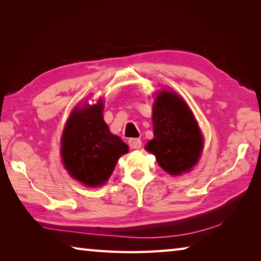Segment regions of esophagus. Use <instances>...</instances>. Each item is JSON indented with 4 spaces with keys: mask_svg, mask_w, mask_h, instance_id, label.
<instances>
[{
    "mask_svg": "<svg viewBox=\"0 0 261 261\" xmlns=\"http://www.w3.org/2000/svg\"><path fill=\"white\" fill-rule=\"evenodd\" d=\"M129 145L131 148L138 149L141 146V140L139 138H131V139H129Z\"/></svg>",
    "mask_w": 261,
    "mask_h": 261,
    "instance_id": "esophagus-1",
    "label": "esophagus"
}]
</instances>
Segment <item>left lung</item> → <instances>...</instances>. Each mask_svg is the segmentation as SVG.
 <instances>
[{
	"label": "left lung",
	"mask_w": 261,
	"mask_h": 261,
	"mask_svg": "<svg viewBox=\"0 0 261 261\" xmlns=\"http://www.w3.org/2000/svg\"><path fill=\"white\" fill-rule=\"evenodd\" d=\"M154 138L146 145L162 169L171 175L189 171L199 160L202 136L187 103L173 92L163 91L153 107Z\"/></svg>",
	"instance_id": "1"
}]
</instances>
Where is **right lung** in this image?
I'll return each mask as SVG.
<instances>
[{"instance_id":"obj_1","label":"right lung","mask_w":261,"mask_h":261,"mask_svg":"<svg viewBox=\"0 0 261 261\" xmlns=\"http://www.w3.org/2000/svg\"><path fill=\"white\" fill-rule=\"evenodd\" d=\"M102 102L84 106L70 116L62 136V159L69 174L87 187L107 182L122 154L129 151L110 134L102 117Z\"/></svg>"}]
</instances>
